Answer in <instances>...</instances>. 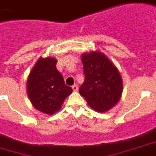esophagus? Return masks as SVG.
Here are the masks:
<instances>
[{"mask_svg":"<svg viewBox=\"0 0 156 156\" xmlns=\"http://www.w3.org/2000/svg\"><path fill=\"white\" fill-rule=\"evenodd\" d=\"M72 89H73V91L74 92H76L77 90H78V86L76 84H75L74 86H72Z\"/></svg>","mask_w":156,"mask_h":156,"instance_id":"obj_1","label":"esophagus"}]
</instances>
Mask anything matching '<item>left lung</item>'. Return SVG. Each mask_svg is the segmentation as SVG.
<instances>
[{"label": "left lung", "instance_id": "1", "mask_svg": "<svg viewBox=\"0 0 156 156\" xmlns=\"http://www.w3.org/2000/svg\"><path fill=\"white\" fill-rule=\"evenodd\" d=\"M85 80L79 92L88 105L99 113L109 111L121 99L123 81L121 74L107 56L99 51L81 55Z\"/></svg>", "mask_w": 156, "mask_h": 156}]
</instances>
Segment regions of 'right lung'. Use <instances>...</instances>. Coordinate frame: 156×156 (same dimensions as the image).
I'll return each instance as SVG.
<instances>
[{
    "instance_id": "right-lung-1",
    "label": "right lung",
    "mask_w": 156,
    "mask_h": 156,
    "mask_svg": "<svg viewBox=\"0 0 156 156\" xmlns=\"http://www.w3.org/2000/svg\"><path fill=\"white\" fill-rule=\"evenodd\" d=\"M57 59L40 58L31 69L27 80V94L34 108L52 115L58 111L72 88L65 85L56 68Z\"/></svg>"
}]
</instances>
